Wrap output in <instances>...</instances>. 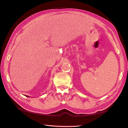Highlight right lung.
I'll return each mask as SVG.
<instances>
[{
  "instance_id": "add662e5",
  "label": "right lung",
  "mask_w": 128,
  "mask_h": 128,
  "mask_svg": "<svg viewBox=\"0 0 128 128\" xmlns=\"http://www.w3.org/2000/svg\"><path fill=\"white\" fill-rule=\"evenodd\" d=\"M26 96H27V97H29V96H28V95H26Z\"/></svg>"
}]
</instances>
